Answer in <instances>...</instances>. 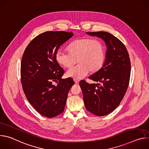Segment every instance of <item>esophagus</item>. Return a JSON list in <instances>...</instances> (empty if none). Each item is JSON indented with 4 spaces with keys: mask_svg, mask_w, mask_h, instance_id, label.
<instances>
[{
    "mask_svg": "<svg viewBox=\"0 0 149 149\" xmlns=\"http://www.w3.org/2000/svg\"><path fill=\"white\" fill-rule=\"evenodd\" d=\"M74 82H75V84H79V79H74Z\"/></svg>",
    "mask_w": 149,
    "mask_h": 149,
    "instance_id": "1",
    "label": "esophagus"
}]
</instances>
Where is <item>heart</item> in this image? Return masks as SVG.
Returning a JSON list of instances; mask_svg holds the SVG:
<instances>
[{"mask_svg": "<svg viewBox=\"0 0 149 149\" xmlns=\"http://www.w3.org/2000/svg\"><path fill=\"white\" fill-rule=\"evenodd\" d=\"M68 51L59 49L55 59L65 68H70L77 62L79 63L69 69L66 75L74 79H80L88 74L97 72L102 67L105 61V51L102 42L90 38L78 39L69 45Z\"/></svg>", "mask_w": 149, "mask_h": 149, "instance_id": "1", "label": "heart"}]
</instances>
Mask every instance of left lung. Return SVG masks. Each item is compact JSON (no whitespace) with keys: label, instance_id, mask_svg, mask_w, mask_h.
Masks as SVG:
<instances>
[{"label":"left lung","instance_id":"left-lung-1","mask_svg":"<svg viewBox=\"0 0 149 149\" xmlns=\"http://www.w3.org/2000/svg\"><path fill=\"white\" fill-rule=\"evenodd\" d=\"M86 33L101 38L107 47L102 67L89 77L100 83L79 82L87 111L97 116H104L118 107L125 94L130 81V60L124 45L112 34L102 31Z\"/></svg>","mask_w":149,"mask_h":149}]
</instances>
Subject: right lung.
I'll use <instances>...</instances> for the list:
<instances>
[{
	"label": "right lung",
	"instance_id": "1",
	"mask_svg": "<svg viewBox=\"0 0 149 149\" xmlns=\"http://www.w3.org/2000/svg\"><path fill=\"white\" fill-rule=\"evenodd\" d=\"M73 36L64 31L42 33L29 44L21 61L24 93L35 109L48 118L64 111L68 91L74 84L71 78H61L64 71L55 59L60 47ZM53 81L58 82L56 86Z\"/></svg>",
	"mask_w": 149,
	"mask_h": 149
}]
</instances>
